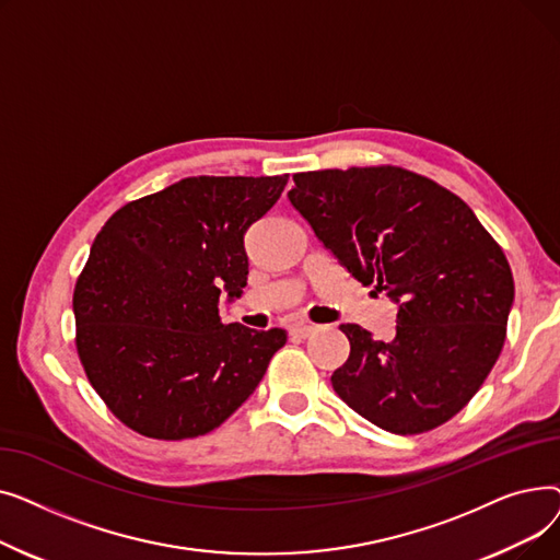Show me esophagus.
Here are the masks:
<instances>
[{
	"instance_id": "esophagus-1",
	"label": "esophagus",
	"mask_w": 560,
	"mask_h": 560,
	"mask_svg": "<svg viewBox=\"0 0 560 560\" xmlns=\"http://www.w3.org/2000/svg\"><path fill=\"white\" fill-rule=\"evenodd\" d=\"M317 327L308 325V322H298V325L290 327V336H298V338H308Z\"/></svg>"
}]
</instances>
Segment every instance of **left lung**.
Here are the masks:
<instances>
[{"label":"left lung","mask_w":560,"mask_h":560,"mask_svg":"<svg viewBox=\"0 0 560 560\" xmlns=\"http://www.w3.org/2000/svg\"><path fill=\"white\" fill-rule=\"evenodd\" d=\"M292 179L288 199L317 241L397 304L393 340L340 325L351 351L334 390L390 433L447 422L504 347L515 285L502 247L460 197L416 172L349 167Z\"/></svg>","instance_id":"8db88e82"}]
</instances>
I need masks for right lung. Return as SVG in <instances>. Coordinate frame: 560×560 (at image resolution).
<instances>
[{"mask_svg": "<svg viewBox=\"0 0 560 560\" xmlns=\"http://www.w3.org/2000/svg\"><path fill=\"white\" fill-rule=\"evenodd\" d=\"M281 176H188L113 213L74 288L77 351L110 413L159 440L220 427L256 390L283 329L222 325L243 295L247 229Z\"/></svg>", "mask_w": 560, "mask_h": 560, "instance_id": "obj_1", "label": "right lung"}]
</instances>
